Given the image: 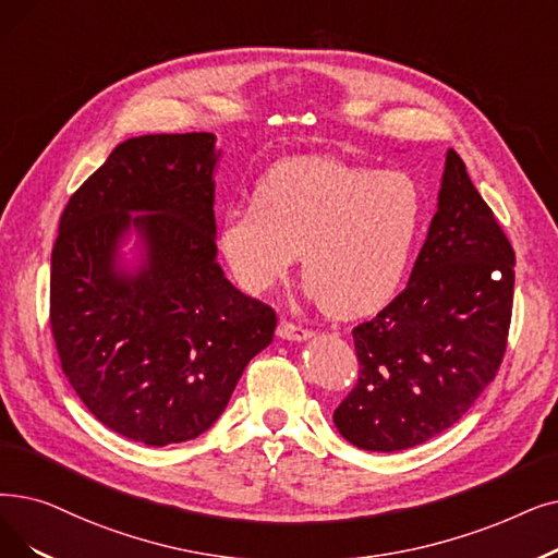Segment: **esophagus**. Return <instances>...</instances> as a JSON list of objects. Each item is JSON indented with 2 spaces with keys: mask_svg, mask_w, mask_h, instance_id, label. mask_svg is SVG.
<instances>
[{
  "mask_svg": "<svg viewBox=\"0 0 558 558\" xmlns=\"http://www.w3.org/2000/svg\"><path fill=\"white\" fill-rule=\"evenodd\" d=\"M278 337L289 339V342H303V339L312 337V330L305 328V326H299V324H294V322L282 319V322L278 324Z\"/></svg>",
  "mask_w": 558,
  "mask_h": 558,
  "instance_id": "esophagus-1",
  "label": "esophagus"
}]
</instances>
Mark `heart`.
<instances>
[{"mask_svg": "<svg viewBox=\"0 0 558 558\" xmlns=\"http://www.w3.org/2000/svg\"><path fill=\"white\" fill-rule=\"evenodd\" d=\"M424 211V191L405 173L296 157L269 168L253 198L226 207L219 248L253 294L284 278L301 248L307 294L332 317L353 319L399 294Z\"/></svg>", "mask_w": 558, "mask_h": 558, "instance_id": "heart-1", "label": "heart"}]
</instances>
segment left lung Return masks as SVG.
<instances>
[{
    "label": "left lung",
    "instance_id": "1",
    "mask_svg": "<svg viewBox=\"0 0 558 558\" xmlns=\"http://www.w3.org/2000/svg\"><path fill=\"white\" fill-rule=\"evenodd\" d=\"M515 253L456 150L403 292L353 328L357 383L332 422L357 449L401 451L453 426L495 380Z\"/></svg>",
    "mask_w": 558,
    "mask_h": 558
}]
</instances>
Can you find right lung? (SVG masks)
<instances>
[{
	"label": "right lung",
	"instance_id": "1",
	"mask_svg": "<svg viewBox=\"0 0 558 558\" xmlns=\"http://www.w3.org/2000/svg\"><path fill=\"white\" fill-rule=\"evenodd\" d=\"M214 141L191 132L116 145L70 196L52 251L61 369L95 420L150 447L219 420L278 324L216 264ZM132 227L146 248L136 275L117 266Z\"/></svg>",
	"mask_w": 558,
	"mask_h": 558
}]
</instances>
